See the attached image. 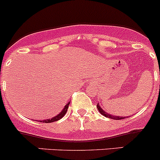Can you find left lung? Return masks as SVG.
<instances>
[{"mask_svg": "<svg viewBox=\"0 0 160 160\" xmlns=\"http://www.w3.org/2000/svg\"><path fill=\"white\" fill-rule=\"evenodd\" d=\"M97 108H98V109L99 112H100L102 115H103V116H105V117H108V118H110V119H125V118H126V117H122V116H112V115L108 114L107 112H105L103 111V109H102V108L99 106L98 104L97 105Z\"/></svg>", "mask_w": 160, "mask_h": 160, "instance_id": "1", "label": "left lung"}]
</instances>
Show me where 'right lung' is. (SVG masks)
Returning <instances> with one entry per match:
<instances>
[{
	"label": "right lung",
	"mask_w": 160,
	"mask_h": 160,
	"mask_svg": "<svg viewBox=\"0 0 160 160\" xmlns=\"http://www.w3.org/2000/svg\"><path fill=\"white\" fill-rule=\"evenodd\" d=\"M69 102L67 104V105L65 106V108H63L62 111L61 112L59 113V114L58 115V116H55L54 118H52V119H46V120H40V122H43V123H52V122H55V121H58V120H59L60 119H62V118L63 117V116H65V114L66 113V112H67V109L68 108H69Z\"/></svg>",
	"instance_id": "right-lung-1"
}]
</instances>
